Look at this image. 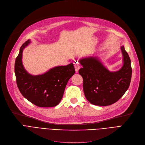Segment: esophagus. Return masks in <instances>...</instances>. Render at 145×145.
I'll return each instance as SVG.
<instances>
[{
  "label": "esophagus",
  "mask_w": 145,
  "mask_h": 145,
  "mask_svg": "<svg viewBox=\"0 0 145 145\" xmlns=\"http://www.w3.org/2000/svg\"><path fill=\"white\" fill-rule=\"evenodd\" d=\"M74 69H75L76 72H78V71L79 70V69H80V65H79V63H78V62H76V63L74 64Z\"/></svg>",
  "instance_id": "obj_1"
}]
</instances>
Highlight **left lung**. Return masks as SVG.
Here are the masks:
<instances>
[{
	"label": "left lung",
	"mask_w": 145,
	"mask_h": 145,
	"mask_svg": "<svg viewBox=\"0 0 145 145\" xmlns=\"http://www.w3.org/2000/svg\"><path fill=\"white\" fill-rule=\"evenodd\" d=\"M123 65L116 72H110L96 57L82 59L83 67L79 73L83 80V92L94 105L108 106L119 101L126 92L132 78L131 59L123 46H121Z\"/></svg>",
	"instance_id": "left-lung-1"
}]
</instances>
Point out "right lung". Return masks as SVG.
<instances>
[{"label": "right lung", "instance_id": "right-lung-1", "mask_svg": "<svg viewBox=\"0 0 145 145\" xmlns=\"http://www.w3.org/2000/svg\"><path fill=\"white\" fill-rule=\"evenodd\" d=\"M30 42L29 39L22 45L15 60L17 86L24 97L36 106L54 107L60 103L68 80L75 73L73 64L56 66L43 74L31 75L25 69L22 62L23 49Z\"/></svg>", "mask_w": 145, "mask_h": 145}]
</instances>
